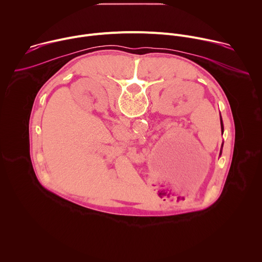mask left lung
<instances>
[{"mask_svg": "<svg viewBox=\"0 0 262 262\" xmlns=\"http://www.w3.org/2000/svg\"><path fill=\"white\" fill-rule=\"evenodd\" d=\"M221 129H222V135H223V132H224V126H223V121H222V118H221ZM223 146V145H222Z\"/></svg>", "mask_w": 262, "mask_h": 262, "instance_id": "8db88e82", "label": "left lung"}]
</instances>
